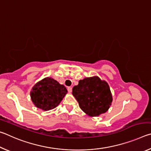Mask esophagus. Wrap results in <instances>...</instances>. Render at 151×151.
<instances>
[{
    "mask_svg": "<svg viewBox=\"0 0 151 151\" xmlns=\"http://www.w3.org/2000/svg\"><path fill=\"white\" fill-rule=\"evenodd\" d=\"M67 90H68V92H69V93H71V92H72V87L69 86V87L67 88Z\"/></svg>",
    "mask_w": 151,
    "mask_h": 151,
    "instance_id": "34e87169",
    "label": "esophagus"
}]
</instances>
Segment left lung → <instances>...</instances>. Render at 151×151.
Masks as SVG:
<instances>
[{"label":"left lung","instance_id":"left-lung-1","mask_svg":"<svg viewBox=\"0 0 151 151\" xmlns=\"http://www.w3.org/2000/svg\"><path fill=\"white\" fill-rule=\"evenodd\" d=\"M73 95L82 111L90 116H98L108 111L112 96L109 85L97 76L85 78L73 88Z\"/></svg>","mask_w":151,"mask_h":151}]
</instances>
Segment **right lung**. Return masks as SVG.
<instances>
[{
    "label": "right lung",
    "instance_id": "obj_1",
    "mask_svg": "<svg viewBox=\"0 0 151 151\" xmlns=\"http://www.w3.org/2000/svg\"><path fill=\"white\" fill-rule=\"evenodd\" d=\"M67 93L63 85L51 77H46L35 84L30 95L36 107L45 111L57 107Z\"/></svg>",
    "mask_w": 151,
    "mask_h": 151
}]
</instances>
